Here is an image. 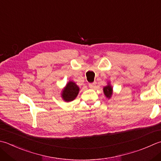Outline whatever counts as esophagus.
Returning a JSON list of instances; mask_svg holds the SVG:
<instances>
[{"mask_svg": "<svg viewBox=\"0 0 161 161\" xmlns=\"http://www.w3.org/2000/svg\"><path fill=\"white\" fill-rule=\"evenodd\" d=\"M96 85V82L90 83V84H89V86L91 88V89H93V88H95Z\"/></svg>", "mask_w": 161, "mask_h": 161, "instance_id": "1", "label": "esophagus"}]
</instances>
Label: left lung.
I'll return each instance as SVG.
<instances>
[{
	"label": "left lung",
	"instance_id": "8db88e82",
	"mask_svg": "<svg viewBox=\"0 0 161 161\" xmlns=\"http://www.w3.org/2000/svg\"><path fill=\"white\" fill-rule=\"evenodd\" d=\"M103 93L105 94L106 97H108V99L111 98V97L113 94V88L110 84L109 81L108 83V85L103 87Z\"/></svg>",
	"mask_w": 161,
	"mask_h": 161
}]
</instances>
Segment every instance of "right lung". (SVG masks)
<instances>
[{
    "label": "right lung",
    "mask_w": 161,
    "mask_h": 161,
    "mask_svg": "<svg viewBox=\"0 0 161 161\" xmlns=\"http://www.w3.org/2000/svg\"><path fill=\"white\" fill-rule=\"evenodd\" d=\"M80 87L73 81H69L61 91V97L65 102H70L76 98Z\"/></svg>",
    "instance_id": "1"
}]
</instances>
